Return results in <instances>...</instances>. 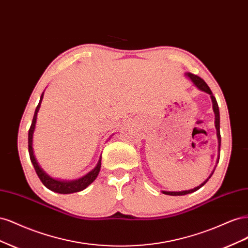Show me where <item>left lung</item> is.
Returning a JSON list of instances; mask_svg holds the SVG:
<instances>
[{
	"label": "left lung",
	"mask_w": 248,
	"mask_h": 248,
	"mask_svg": "<svg viewBox=\"0 0 248 248\" xmlns=\"http://www.w3.org/2000/svg\"><path fill=\"white\" fill-rule=\"evenodd\" d=\"M185 77L188 78L192 84L196 86L199 90H201V91L205 92L207 94L210 95V98H211V101H212V108H213V111H214V115H215V128H216V136H217V140H218V152L220 151V142H221V138H220V116H219V108H218V104H217V101L215 99V97L213 96L211 90H210V88L208 87V85L206 84V82L204 81V79L201 78L200 77L196 76V74H192L190 72H187L185 73ZM219 161V156L218 158H217V163H218ZM215 170V169H214ZM214 170L210 174V176L205 180L204 182H202V184H200L199 186L194 187L193 189H189V190H183V191H162V193L164 194H168V196H185V194H188V193H191V192H194L199 190L202 186H204L208 180L211 178V176L213 175L214 172Z\"/></svg>",
	"instance_id": "1"
}]
</instances>
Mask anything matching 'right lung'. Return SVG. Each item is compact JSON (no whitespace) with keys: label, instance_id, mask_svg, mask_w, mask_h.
<instances>
[{"label":"right lung","instance_id":"add662e5","mask_svg":"<svg viewBox=\"0 0 248 248\" xmlns=\"http://www.w3.org/2000/svg\"><path fill=\"white\" fill-rule=\"evenodd\" d=\"M43 95H44V92L41 94L40 101L35 109L33 121L31 124V127H30V129H29V138H28L29 141L28 142H29L30 159H31V162L33 163L34 169L37 172V175H38L39 179L41 180V182L49 190L57 192V193H62V194L73 193V192H78V191L84 190L94 181V180L97 178V176H98L100 168H101V156L99 157L98 163L96 164V167L92 170H90L88 174H86L84 177H81L77 180H60V179L52 178L40 167V164L36 159L35 154H34V149H33V134L35 131V126H36V121H37V114H38V111H39L41 102L43 99Z\"/></svg>","mask_w":248,"mask_h":248}]
</instances>
